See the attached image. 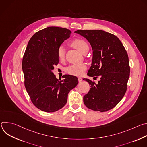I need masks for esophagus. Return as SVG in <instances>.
Returning <instances> with one entry per match:
<instances>
[{"instance_id": "1", "label": "esophagus", "mask_w": 147, "mask_h": 147, "mask_svg": "<svg viewBox=\"0 0 147 147\" xmlns=\"http://www.w3.org/2000/svg\"><path fill=\"white\" fill-rule=\"evenodd\" d=\"M78 81L80 82L81 81H82V78L81 77H78Z\"/></svg>"}]
</instances>
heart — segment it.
<instances>
[{
    "label": "heart",
    "mask_w": 147,
    "mask_h": 147,
    "mask_svg": "<svg viewBox=\"0 0 147 147\" xmlns=\"http://www.w3.org/2000/svg\"><path fill=\"white\" fill-rule=\"evenodd\" d=\"M71 45L73 47L76 48L81 53L86 48L88 47V45L87 42L82 39L78 38L73 40L71 42ZM57 56L60 60H63L65 57V48L63 45H60L57 49ZM87 69V66L84 64H77V65H71L65 68L66 73L75 75L80 76L83 74Z\"/></svg>",
    "instance_id": "heart-1"
}]
</instances>
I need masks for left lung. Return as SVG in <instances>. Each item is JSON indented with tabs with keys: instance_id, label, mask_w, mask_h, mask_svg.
Instances as JSON below:
<instances>
[{
	"instance_id": "1",
	"label": "left lung",
	"mask_w": 147,
	"mask_h": 147,
	"mask_svg": "<svg viewBox=\"0 0 147 147\" xmlns=\"http://www.w3.org/2000/svg\"><path fill=\"white\" fill-rule=\"evenodd\" d=\"M74 32L84 37L92 47V60L88 76L100 77L97 84L88 78L83 79L91 87L84 96V103L92 111H108L121 100L127 90L130 76L127 52L117 36L106 31L91 30Z\"/></svg>"
}]
</instances>
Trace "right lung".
Returning <instances> with one entry per match:
<instances>
[{
  "instance_id": "1",
  "label": "right lung",
  "mask_w": 147,
  "mask_h": 147,
  "mask_svg": "<svg viewBox=\"0 0 147 147\" xmlns=\"http://www.w3.org/2000/svg\"><path fill=\"white\" fill-rule=\"evenodd\" d=\"M71 34L65 28L49 27L36 32L26 48L22 61L25 87L33 104L42 111L62 108L78 82L74 76L64 75L59 80L52 72L59 61L57 49Z\"/></svg>"
}]
</instances>
